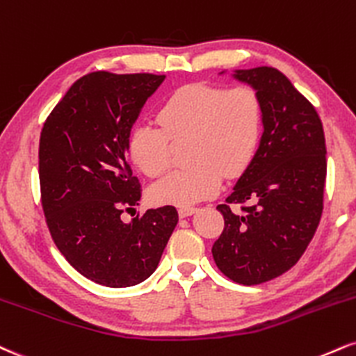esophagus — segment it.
Returning <instances> with one entry per match:
<instances>
[{
    "label": "esophagus",
    "instance_id": "esophagus-1",
    "mask_svg": "<svg viewBox=\"0 0 356 356\" xmlns=\"http://www.w3.org/2000/svg\"><path fill=\"white\" fill-rule=\"evenodd\" d=\"M197 212V209L195 207H179V216L182 217H189V216H192V213H195Z\"/></svg>",
    "mask_w": 356,
    "mask_h": 356
}]
</instances>
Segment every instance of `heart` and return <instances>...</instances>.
Returning <instances> with one entry per match:
<instances>
[{"instance_id":"1","label":"heart","mask_w":356,"mask_h":356,"mask_svg":"<svg viewBox=\"0 0 356 356\" xmlns=\"http://www.w3.org/2000/svg\"><path fill=\"white\" fill-rule=\"evenodd\" d=\"M157 121L132 127L127 152L149 177L165 172L172 162V144L187 140L191 167L165 175L151 187L157 204L189 207L219 191L224 174L235 177L254 159L264 129V106L252 86L224 89L189 84L162 106Z\"/></svg>"}]
</instances>
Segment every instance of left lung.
Listing matches in <instances>:
<instances>
[{
  "instance_id": "8db88e82",
  "label": "left lung",
  "mask_w": 356,
  "mask_h": 356,
  "mask_svg": "<svg viewBox=\"0 0 356 356\" xmlns=\"http://www.w3.org/2000/svg\"><path fill=\"white\" fill-rule=\"evenodd\" d=\"M232 76L259 92L264 132L232 194L217 205L225 227L212 255L230 280L257 285L290 270L315 235L323 211L327 147L315 108L285 74L260 66ZM248 200L254 204L244 206L243 214L229 211V203Z\"/></svg>"
}]
</instances>
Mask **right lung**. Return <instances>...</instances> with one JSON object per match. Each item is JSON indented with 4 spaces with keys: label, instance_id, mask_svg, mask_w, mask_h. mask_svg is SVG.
<instances>
[{
    "label": "right lung",
    "instance_id": "1",
    "mask_svg": "<svg viewBox=\"0 0 356 356\" xmlns=\"http://www.w3.org/2000/svg\"><path fill=\"white\" fill-rule=\"evenodd\" d=\"M164 79L145 72L86 74L41 131V204L51 237L81 275L111 289L151 277L179 220L172 205L149 209L129 224L121 219L143 192L127 161V140Z\"/></svg>",
    "mask_w": 356,
    "mask_h": 356
}]
</instances>
